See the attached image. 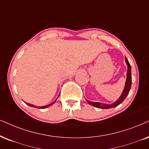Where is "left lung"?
<instances>
[{"mask_svg":"<svg viewBox=\"0 0 149 149\" xmlns=\"http://www.w3.org/2000/svg\"><path fill=\"white\" fill-rule=\"evenodd\" d=\"M125 62L127 63V79H126L125 82V88H124L123 91L122 92V94L120 95V96L117 99L116 101H115L112 104H103V103L101 102H91L88 101V100L86 99V101L87 102L88 104L92 105V106L96 107V108L99 109H111L114 108V107H116L117 106L121 104V103L125 100L126 97L127 96L128 94L129 93L130 89H131V83H132V78H131V65H130L129 63V61L127 60V58H125Z\"/></svg>","mask_w":149,"mask_h":149,"instance_id":"obj_1","label":"left lung"}]
</instances>
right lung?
Wrapping results in <instances>:
<instances>
[{"label": "right lung", "instance_id": "add662e5", "mask_svg": "<svg viewBox=\"0 0 149 149\" xmlns=\"http://www.w3.org/2000/svg\"><path fill=\"white\" fill-rule=\"evenodd\" d=\"M58 97H59V95H58ZM57 97V98H58ZM57 98H56L55 100H54V102H52V103H50V104H47V105H45V106H42V107H38V106H35V105H33V104H29V103H27V102H24L26 103V104H27L28 106H29V107H34V108H38V109H46V108H47V107H50V106H52V104H54V103L56 102V100H57Z\"/></svg>", "mask_w": 149, "mask_h": 149}]
</instances>
